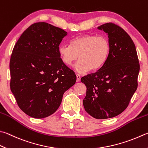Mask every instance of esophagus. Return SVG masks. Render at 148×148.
Instances as JSON below:
<instances>
[{
	"label": "esophagus",
	"mask_w": 148,
	"mask_h": 148,
	"mask_svg": "<svg viewBox=\"0 0 148 148\" xmlns=\"http://www.w3.org/2000/svg\"><path fill=\"white\" fill-rule=\"evenodd\" d=\"M76 76H77V82L80 81V75H79V74H77Z\"/></svg>",
	"instance_id": "esophagus-1"
}]
</instances>
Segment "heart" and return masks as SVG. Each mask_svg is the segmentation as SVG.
Returning a JSON list of instances; mask_svg holds the SVG:
<instances>
[{"mask_svg": "<svg viewBox=\"0 0 148 148\" xmlns=\"http://www.w3.org/2000/svg\"><path fill=\"white\" fill-rule=\"evenodd\" d=\"M110 43L104 36L83 35L73 38L70 46L60 45L58 53L62 62L71 66L78 58L75 69L79 73L100 69L106 62L110 53Z\"/></svg>", "mask_w": 148, "mask_h": 148, "instance_id": "1", "label": "heart"}]
</instances>
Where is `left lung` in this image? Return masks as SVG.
Segmentation results:
<instances>
[{"label":"left lung","instance_id":"obj_1","mask_svg":"<svg viewBox=\"0 0 148 148\" xmlns=\"http://www.w3.org/2000/svg\"><path fill=\"white\" fill-rule=\"evenodd\" d=\"M98 29L108 34L110 53L98 71L81 78L87 88L83 105L91 116L106 119L117 116L128 106L137 89L140 64L135 44L122 27L109 22Z\"/></svg>","mask_w":148,"mask_h":148}]
</instances>
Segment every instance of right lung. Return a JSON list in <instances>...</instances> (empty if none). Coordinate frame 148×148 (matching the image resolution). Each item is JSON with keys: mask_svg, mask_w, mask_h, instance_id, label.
I'll use <instances>...</instances> for the list:
<instances>
[{"mask_svg": "<svg viewBox=\"0 0 148 148\" xmlns=\"http://www.w3.org/2000/svg\"><path fill=\"white\" fill-rule=\"evenodd\" d=\"M68 33L46 22L27 27L14 46L10 58V89L21 110L42 119L60 106L76 75L61 60L58 48Z\"/></svg>", "mask_w": 148, "mask_h": 148, "instance_id": "obj_1", "label": "right lung"}]
</instances>
